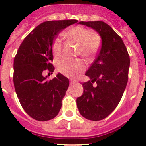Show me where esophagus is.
Returning <instances> with one entry per match:
<instances>
[{
  "label": "esophagus",
  "instance_id": "34e87169",
  "mask_svg": "<svg viewBox=\"0 0 146 146\" xmlns=\"http://www.w3.org/2000/svg\"><path fill=\"white\" fill-rule=\"evenodd\" d=\"M70 85L72 86V85H73V84H76V81H74V80H70Z\"/></svg>",
  "mask_w": 146,
  "mask_h": 146
}]
</instances>
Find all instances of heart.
<instances>
[{
	"mask_svg": "<svg viewBox=\"0 0 146 146\" xmlns=\"http://www.w3.org/2000/svg\"><path fill=\"white\" fill-rule=\"evenodd\" d=\"M64 36L71 42L78 44V54L84 58H91L99 50L101 44L99 35L96 32L81 26H75L67 29ZM52 52L54 57L58 58L62 53V43L59 39H55L52 46ZM57 68L60 73L68 77H76L85 69V65L80 60L62 59L57 64Z\"/></svg>",
	"mask_w": 146,
	"mask_h": 146,
	"instance_id": "obj_1",
	"label": "heart"
}]
</instances>
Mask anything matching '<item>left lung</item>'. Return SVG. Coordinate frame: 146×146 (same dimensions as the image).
Instances as JSON below:
<instances>
[{
	"label": "left lung",
	"instance_id": "left-lung-1",
	"mask_svg": "<svg viewBox=\"0 0 146 146\" xmlns=\"http://www.w3.org/2000/svg\"><path fill=\"white\" fill-rule=\"evenodd\" d=\"M93 29L102 39V47L86 76L90 80L82 84L84 92L77 98L80 114L93 121L109 116L120 102L128 80L130 57L122 38L104 21H80ZM97 84L93 86V83Z\"/></svg>",
	"mask_w": 146,
	"mask_h": 146
}]
</instances>
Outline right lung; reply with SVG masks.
Returning <instances> with one entry per match:
<instances>
[{"instance_id":"obj_1","label":"right lung","mask_w":146,"mask_h":146,"mask_svg":"<svg viewBox=\"0 0 146 146\" xmlns=\"http://www.w3.org/2000/svg\"><path fill=\"white\" fill-rule=\"evenodd\" d=\"M77 20L48 21L30 32L20 45L13 61V84L24 111L38 121L53 119L59 113L69 86V80L61 73L48 80L42 73L53 72L52 46L56 35Z\"/></svg>"}]
</instances>
